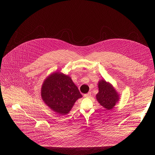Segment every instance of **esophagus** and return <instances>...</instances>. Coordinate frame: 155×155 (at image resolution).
Listing matches in <instances>:
<instances>
[{"instance_id":"34e87169","label":"esophagus","mask_w":155,"mask_h":155,"mask_svg":"<svg viewBox=\"0 0 155 155\" xmlns=\"http://www.w3.org/2000/svg\"><path fill=\"white\" fill-rule=\"evenodd\" d=\"M91 93H88L87 94H84V97H90L91 96Z\"/></svg>"}]
</instances>
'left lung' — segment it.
Returning a JSON list of instances; mask_svg holds the SVG:
<instances>
[{"label":"left lung","instance_id":"1","mask_svg":"<svg viewBox=\"0 0 155 155\" xmlns=\"http://www.w3.org/2000/svg\"><path fill=\"white\" fill-rule=\"evenodd\" d=\"M99 93L96 94L97 102L105 109L110 110L114 108L120 101V94L113 85L105 80L98 82Z\"/></svg>","mask_w":155,"mask_h":155}]
</instances>
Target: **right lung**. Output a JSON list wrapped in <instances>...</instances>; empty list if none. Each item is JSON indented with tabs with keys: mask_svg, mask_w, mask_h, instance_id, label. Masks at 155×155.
I'll use <instances>...</instances> for the list:
<instances>
[{
	"mask_svg": "<svg viewBox=\"0 0 155 155\" xmlns=\"http://www.w3.org/2000/svg\"><path fill=\"white\" fill-rule=\"evenodd\" d=\"M41 97L54 112L64 115L69 114L82 95L69 75L55 72L43 81Z\"/></svg>",
	"mask_w": 155,
	"mask_h": 155,
	"instance_id": "right-lung-1",
	"label": "right lung"
}]
</instances>
